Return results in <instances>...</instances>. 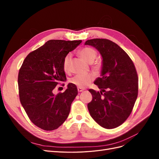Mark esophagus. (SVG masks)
<instances>
[{
	"label": "esophagus",
	"mask_w": 159,
	"mask_h": 159,
	"mask_svg": "<svg viewBox=\"0 0 159 159\" xmlns=\"http://www.w3.org/2000/svg\"><path fill=\"white\" fill-rule=\"evenodd\" d=\"M84 90V89L81 88H78V91H79V92H81V91H83Z\"/></svg>",
	"instance_id": "obj_1"
}]
</instances>
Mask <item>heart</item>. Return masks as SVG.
Segmentation results:
<instances>
[{"instance_id":"obj_1","label":"heart","mask_w":159,"mask_h":159,"mask_svg":"<svg viewBox=\"0 0 159 159\" xmlns=\"http://www.w3.org/2000/svg\"><path fill=\"white\" fill-rule=\"evenodd\" d=\"M80 56L88 63H92L97 57V52L89 47H85L80 51ZM71 54H68L63 60V69L65 71H68L70 68V61ZM94 78L91 74H76L70 79V82L78 86V88H84L88 85Z\"/></svg>"}]
</instances>
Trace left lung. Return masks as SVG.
<instances>
[{
    "label": "left lung",
    "mask_w": 159,
    "mask_h": 159,
    "mask_svg": "<svg viewBox=\"0 0 159 159\" xmlns=\"http://www.w3.org/2000/svg\"><path fill=\"white\" fill-rule=\"evenodd\" d=\"M85 45L94 47L102 57L101 78L94 81L101 89L100 93L89 90L93 96L88 104L90 115L102 127L115 128L125 121L136 102L135 67L127 53L109 40L95 38L87 40Z\"/></svg>",
    "instance_id": "left-lung-1"
}]
</instances>
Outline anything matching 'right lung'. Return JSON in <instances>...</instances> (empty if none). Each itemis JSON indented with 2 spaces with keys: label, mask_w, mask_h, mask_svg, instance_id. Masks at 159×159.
I'll use <instances>...</instances> for the list:
<instances>
[{
  "label": "right lung",
  "mask_w": 159,
  "mask_h": 159,
  "mask_svg": "<svg viewBox=\"0 0 159 159\" xmlns=\"http://www.w3.org/2000/svg\"><path fill=\"white\" fill-rule=\"evenodd\" d=\"M81 40H50L30 52L19 70L18 84L20 103L30 121L46 131L58 128L68 118L71 104L78 95L70 83L63 93H53L66 80L63 60Z\"/></svg>",
  "instance_id": "obj_1"
}]
</instances>
